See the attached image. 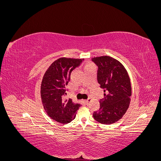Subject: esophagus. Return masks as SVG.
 Instances as JSON below:
<instances>
[{"label": "esophagus", "mask_w": 161, "mask_h": 161, "mask_svg": "<svg viewBox=\"0 0 161 161\" xmlns=\"http://www.w3.org/2000/svg\"><path fill=\"white\" fill-rule=\"evenodd\" d=\"M91 101V99H86V100H85V104H86V105H89V102H90Z\"/></svg>", "instance_id": "obj_1"}]
</instances>
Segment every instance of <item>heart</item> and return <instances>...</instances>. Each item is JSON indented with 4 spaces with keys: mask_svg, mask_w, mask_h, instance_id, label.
<instances>
[{
    "mask_svg": "<svg viewBox=\"0 0 161 161\" xmlns=\"http://www.w3.org/2000/svg\"><path fill=\"white\" fill-rule=\"evenodd\" d=\"M91 66V64H89V65H87L86 66Z\"/></svg>",
    "mask_w": 161,
    "mask_h": 161,
    "instance_id": "heart-1",
    "label": "heart"
}]
</instances>
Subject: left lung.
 Listing matches in <instances>:
<instances>
[{
  "label": "left lung",
  "mask_w": 161,
  "mask_h": 161,
  "mask_svg": "<svg viewBox=\"0 0 161 161\" xmlns=\"http://www.w3.org/2000/svg\"><path fill=\"white\" fill-rule=\"evenodd\" d=\"M91 60L98 66L97 80L104 89V97L99 101L100 109L92 116L102 124H114L129 108L131 95L129 75L123 64L114 58L104 56Z\"/></svg>",
  "instance_id": "left-lung-1"
}]
</instances>
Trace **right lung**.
Returning a JSON list of instances; mask_svg holds the SVG:
<instances>
[{"label": "right lung", "mask_w": 161, "mask_h": 161, "mask_svg": "<svg viewBox=\"0 0 161 161\" xmlns=\"http://www.w3.org/2000/svg\"><path fill=\"white\" fill-rule=\"evenodd\" d=\"M84 59L60 58L53 62L43 75L41 85V98L47 115L58 123L66 124L75 118L80 104L66 100V86L72 71L79 66Z\"/></svg>", "instance_id": "add662e5"}]
</instances>
